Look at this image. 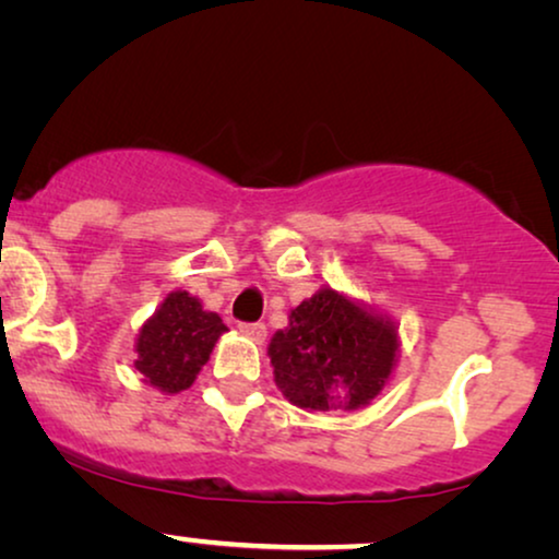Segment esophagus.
<instances>
[{"label": "esophagus", "instance_id": "34e87169", "mask_svg": "<svg viewBox=\"0 0 559 559\" xmlns=\"http://www.w3.org/2000/svg\"><path fill=\"white\" fill-rule=\"evenodd\" d=\"M239 331L247 335V338L262 343L266 338V325L264 323H239Z\"/></svg>", "mask_w": 559, "mask_h": 559}]
</instances>
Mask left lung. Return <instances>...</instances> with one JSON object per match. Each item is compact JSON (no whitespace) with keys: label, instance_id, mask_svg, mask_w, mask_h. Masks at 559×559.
<instances>
[{"label":"left lung","instance_id":"1","mask_svg":"<svg viewBox=\"0 0 559 559\" xmlns=\"http://www.w3.org/2000/svg\"><path fill=\"white\" fill-rule=\"evenodd\" d=\"M274 381L302 409H358L384 389L396 358V331L361 305L320 289L289 312L270 343Z\"/></svg>","mask_w":559,"mask_h":559}]
</instances>
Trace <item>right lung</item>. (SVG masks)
Instances as JSON below:
<instances>
[{
  "label": "right lung",
  "mask_w": 559,
  "mask_h": 559,
  "mask_svg": "<svg viewBox=\"0 0 559 559\" xmlns=\"http://www.w3.org/2000/svg\"><path fill=\"white\" fill-rule=\"evenodd\" d=\"M224 331V320L203 310L195 297L170 293L142 325L136 338V371L152 386L178 394L193 384Z\"/></svg>",
  "instance_id": "right-lung-1"
}]
</instances>
